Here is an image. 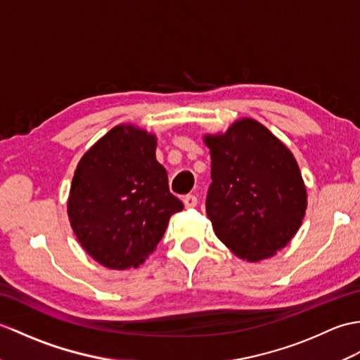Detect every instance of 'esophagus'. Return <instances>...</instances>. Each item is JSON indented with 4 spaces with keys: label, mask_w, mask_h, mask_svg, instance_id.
Wrapping results in <instances>:
<instances>
[{
    "label": "esophagus",
    "mask_w": 360,
    "mask_h": 360,
    "mask_svg": "<svg viewBox=\"0 0 360 360\" xmlns=\"http://www.w3.org/2000/svg\"><path fill=\"white\" fill-rule=\"evenodd\" d=\"M182 202H184L186 209H193V207H196V204H198V198L195 195H187V196H184Z\"/></svg>",
    "instance_id": "esophagus-1"
}]
</instances>
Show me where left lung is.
Returning a JSON list of instances; mask_svg holds the SVG:
<instances>
[{
    "label": "left lung",
    "mask_w": 360,
    "mask_h": 360,
    "mask_svg": "<svg viewBox=\"0 0 360 360\" xmlns=\"http://www.w3.org/2000/svg\"><path fill=\"white\" fill-rule=\"evenodd\" d=\"M204 143L212 158L205 212L215 235L248 262L274 257L300 229L308 205L294 155L250 117L205 134Z\"/></svg>",
    "instance_id": "1"
}]
</instances>
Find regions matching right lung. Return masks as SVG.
Segmentation results:
<instances>
[{"label": "right lung", "instance_id": "right-lung-1", "mask_svg": "<svg viewBox=\"0 0 360 360\" xmlns=\"http://www.w3.org/2000/svg\"><path fill=\"white\" fill-rule=\"evenodd\" d=\"M156 136L117 125L79 160L68 198V217L82 248L108 269L145 262L162 240L182 202L168 190L156 160Z\"/></svg>", "mask_w": 360, "mask_h": 360}]
</instances>
